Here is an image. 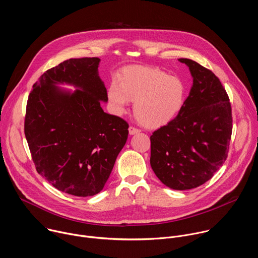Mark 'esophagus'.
<instances>
[{"label": "esophagus", "instance_id": "1", "mask_svg": "<svg viewBox=\"0 0 258 258\" xmlns=\"http://www.w3.org/2000/svg\"><path fill=\"white\" fill-rule=\"evenodd\" d=\"M141 131L139 130V128H137V127H135V126H130V128H128V133H130V135L131 136H133V135H137V134H139Z\"/></svg>", "mask_w": 258, "mask_h": 258}]
</instances>
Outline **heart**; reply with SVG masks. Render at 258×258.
<instances>
[{
    "label": "heart",
    "mask_w": 258,
    "mask_h": 258,
    "mask_svg": "<svg viewBox=\"0 0 258 258\" xmlns=\"http://www.w3.org/2000/svg\"><path fill=\"white\" fill-rule=\"evenodd\" d=\"M111 111L122 115L134 102L138 120L149 127H159L176 117L186 99V87L176 77L148 66H128L107 89Z\"/></svg>",
    "instance_id": "1"
}]
</instances>
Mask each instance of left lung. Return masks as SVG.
Instances as JSON below:
<instances>
[{
    "label": "left lung",
    "instance_id": "left-lung-1",
    "mask_svg": "<svg viewBox=\"0 0 258 258\" xmlns=\"http://www.w3.org/2000/svg\"><path fill=\"white\" fill-rule=\"evenodd\" d=\"M178 61L189 67L193 85L176 117L150 137V164L166 187L181 191L203 185L225 163L233 120L214 73L191 59Z\"/></svg>",
    "mask_w": 258,
    "mask_h": 258
}]
</instances>
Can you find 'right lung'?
Returning a JSON list of instances; mask_svg holds the SVG:
<instances>
[{
    "label": "right lung",
    "mask_w": 258,
    "mask_h": 258,
    "mask_svg": "<svg viewBox=\"0 0 258 258\" xmlns=\"http://www.w3.org/2000/svg\"><path fill=\"white\" fill-rule=\"evenodd\" d=\"M99 58L69 59L47 70L28 96L24 133L38 171L64 193L101 192L126 143L128 124L104 112ZM72 85L75 91L60 88Z\"/></svg>",
    "instance_id": "1"
}]
</instances>
